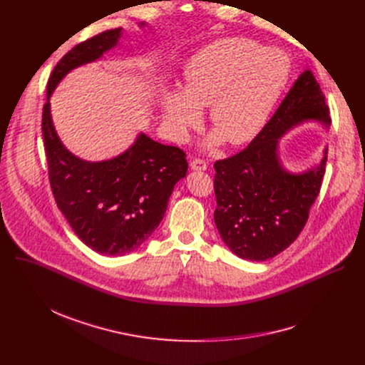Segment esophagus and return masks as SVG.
I'll return each instance as SVG.
<instances>
[{
    "mask_svg": "<svg viewBox=\"0 0 365 365\" xmlns=\"http://www.w3.org/2000/svg\"><path fill=\"white\" fill-rule=\"evenodd\" d=\"M190 168L195 171H204V170H207V163L204 160H194L192 163H190Z\"/></svg>",
    "mask_w": 365,
    "mask_h": 365,
    "instance_id": "34e87169",
    "label": "esophagus"
}]
</instances>
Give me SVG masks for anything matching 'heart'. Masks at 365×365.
Instances as JSON below:
<instances>
[{"mask_svg":"<svg viewBox=\"0 0 365 365\" xmlns=\"http://www.w3.org/2000/svg\"><path fill=\"white\" fill-rule=\"evenodd\" d=\"M292 57L277 47H263L248 38H223L200 48L183 68L182 90L163 94L165 125L176 140L208 118L216 130L205 146L225 139L232 145L253 140L269 120L292 76Z\"/></svg>","mask_w":365,"mask_h":365,"instance_id":"b5f03b06","label":"heart"}]
</instances>
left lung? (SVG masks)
Segmentation results:
<instances>
[{"label":"left lung","instance_id":"obj_1","mask_svg":"<svg viewBox=\"0 0 365 365\" xmlns=\"http://www.w3.org/2000/svg\"><path fill=\"white\" fill-rule=\"evenodd\" d=\"M304 123L330 127L325 96L309 69L299 75L253 142L215 164V223L229 250L241 259H272L299 237L308 220L329 148H324L319 163L297 173L287 170L279 157L281 139Z\"/></svg>","mask_w":365,"mask_h":365}]
</instances>
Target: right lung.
Returning a JSON list of instances; mask_svg holds the SVG:
<instances>
[{
    "label": "right lung",
    "mask_w": 365,
    "mask_h": 365,
    "mask_svg": "<svg viewBox=\"0 0 365 365\" xmlns=\"http://www.w3.org/2000/svg\"><path fill=\"white\" fill-rule=\"evenodd\" d=\"M140 24L139 28H145ZM123 28L105 31L75 46L57 63L47 84L43 138L54 200L78 238L91 250L121 256L139 248L161 223L175 185L186 176L185 152L139 133L120 155L86 161L62 143L50 98L75 68L99 61L118 46Z\"/></svg>",
    "instance_id": "right-lung-1"
}]
</instances>
